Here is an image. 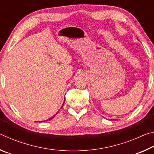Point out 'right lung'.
<instances>
[{
    "mask_svg": "<svg viewBox=\"0 0 154 154\" xmlns=\"http://www.w3.org/2000/svg\"><path fill=\"white\" fill-rule=\"evenodd\" d=\"M64 101H65V99H64ZM63 105H64V103H63ZM63 105H62V106H63ZM61 108H62V107H61ZM56 114H57V113H56ZM56 115H54V116L53 117H51V118H49V119H48V120H47V121H48V120H51V119L52 118H54V117H55V116H56Z\"/></svg>",
    "mask_w": 154,
    "mask_h": 154,
    "instance_id": "1",
    "label": "right lung"
}]
</instances>
